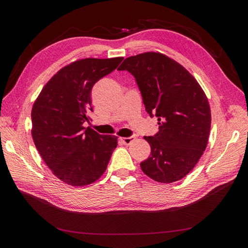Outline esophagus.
I'll return each instance as SVG.
<instances>
[{"label": "esophagus", "instance_id": "esophagus-1", "mask_svg": "<svg viewBox=\"0 0 248 248\" xmlns=\"http://www.w3.org/2000/svg\"><path fill=\"white\" fill-rule=\"evenodd\" d=\"M134 137H129V138H120V140H121L124 145H130L131 142L134 140Z\"/></svg>", "mask_w": 248, "mask_h": 248}]
</instances>
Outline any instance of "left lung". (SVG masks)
<instances>
[{"instance_id":"8db88e82","label":"left lung","mask_w":248,"mask_h":248,"mask_svg":"<svg viewBox=\"0 0 248 248\" xmlns=\"http://www.w3.org/2000/svg\"><path fill=\"white\" fill-rule=\"evenodd\" d=\"M118 70L132 74L147 112L158 119L159 131L144 137L151 155L140 162L141 170L157 182L181 180L207 147L211 110L205 92L182 65L160 52L127 58Z\"/></svg>"}]
</instances>
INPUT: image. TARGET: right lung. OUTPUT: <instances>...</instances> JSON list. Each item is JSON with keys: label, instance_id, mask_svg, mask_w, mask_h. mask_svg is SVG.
I'll return each instance as SVG.
<instances>
[{"label": "right lung", "instance_id": "obj_1", "mask_svg": "<svg viewBox=\"0 0 248 248\" xmlns=\"http://www.w3.org/2000/svg\"><path fill=\"white\" fill-rule=\"evenodd\" d=\"M123 58L78 60L60 69L43 87L32 108V137L46 166L71 186H86L106 171L118 137L102 136L89 122L93 86Z\"/></svg>", "mask_w": 248, "mask_h": 248}]
</instances>
